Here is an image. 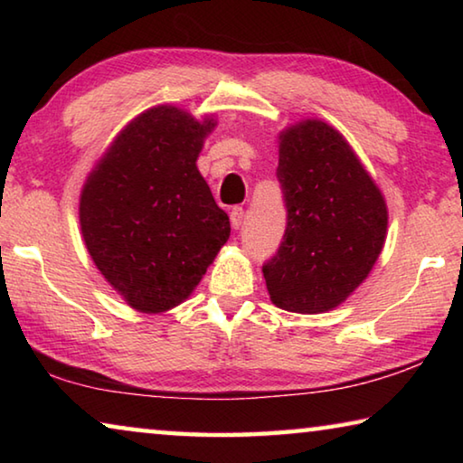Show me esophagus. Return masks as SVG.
<instances>
[{
    "label": "esophagus",
    "instance_id": "esophagus-1",
    "mask_svg": "<svg viewBox=\"0 0 463 463\" xmlns=\"http://www.w3.org/2000/svg\"><path fill=\"white\" fill-rule=\"evenodd\" d=\"M242 221H245V210L242 208H232L231 210V224H232V229L234 231H239L241 226H242Z\"/></svg>",
    "mask_w": 463,
    "mask_h": 463
}]
</instances>
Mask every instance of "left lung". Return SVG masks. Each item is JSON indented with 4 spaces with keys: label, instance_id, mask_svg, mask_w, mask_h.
I'll return each instance as SVG.
<instances>
[{
    "label": "left lung",
    "instance_id": "left-lung-1",
    "mask_svg": "<svg viewBox=\"0 0 463 463\" xmlns=\"http://www.w3.org/2000/svg\"><path fill=\"white\" fill-rule=\"evenodd\" d=\"M276 175L288 224L278 253L263 263L271 302L300 315L333 310L382 253L386 202L354 148L323 120L279 132Z\"/></svg>",
    "mask_w": 463,
    "mask_h": 463
}]
</instances>
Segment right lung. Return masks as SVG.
I'll return each mask as SVG.
<instances>
[{"mask_svg":"<svg viewBox=\"0 0 463 463\" xmlns=\"http://www.w3.org/2000/svg\"><path fill=\"white\" fill-rule=\"evenodd\" d=\"M216 122L156 106L124 128L83 185L81 234L101 276L128 307L182 304L231 237L229 216L195 161Z\"/></svg>","mask_w":463,"mask_h":463,"instance_id":"right-lung-1","label":"right lung"}]
</instances>
